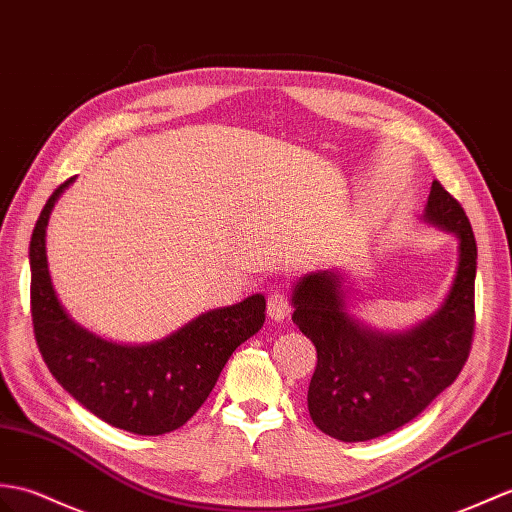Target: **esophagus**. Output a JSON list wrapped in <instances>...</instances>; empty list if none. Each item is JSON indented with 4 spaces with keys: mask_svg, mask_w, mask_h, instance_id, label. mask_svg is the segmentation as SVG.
<instances>
[{
    "mask_svg": "<svg viewBox=\"0 0 512 512\" xmlns=\"http://www.w3.org/2000/svg\"><path fill=\"white\" fill-rule=\"evenodd\" d=\"M290 299H288V294L285 292H272L270 296H268V316L272 318V320H283V318H288L290 316Z\"/></svg>",
    "mask_w": 512,
    "mask_h": 512,
    "instance_id": "obj_1",
    "label": "esophagus"
}]
</instances>
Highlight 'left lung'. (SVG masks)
Masks as SVG:
<instances>
[{
    "mask_svg": "<svg viewBox=\"0 0 512 512\" xmlns=\"http://www.w3.org/2000/svg\"><path fill=\"white\" fill-rule=\"evenodd\" d=\"M423 220L458 240L456 275L438 310L406 331H379L355 318L342 268L292 283V320L318 355L307 410L318 430L338 441H371L410 423L454 384L469 358L478 268L471 224L438 181Z\"/></svg>",
    "mask_w": 512,
    "mask_h": 512,
    "instance_id": "left-lung-1",
    "label": "left lung"
}]
</instances>
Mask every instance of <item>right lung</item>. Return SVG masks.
<instances>
[{"label": "right lung", "instance_id": "1", "mask_svg": "<svg viewBox=\"0 0 512 512\" xmlns=\"http://www.w3.org/2000/svg\"><path fill=\"white\" fill-rule=\"evenodd\" d=\"M69 178L45 202L30 240L32 323L43 360L71 397L95 417L139 436L178 430L205 403L231 353L266 320L264 294L202 312L170 336L122 344L76 323L47 268V222Z\"/></svg>", "mask_w": 512, "mask_h": 512}]
</instances>
